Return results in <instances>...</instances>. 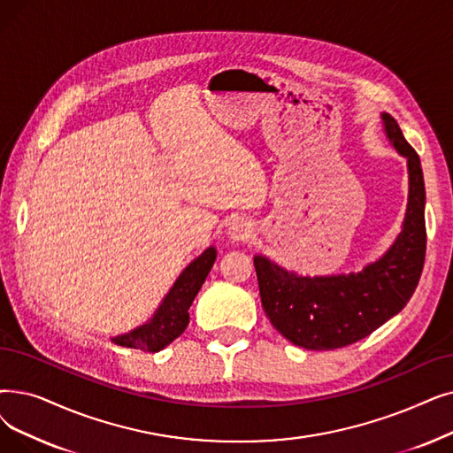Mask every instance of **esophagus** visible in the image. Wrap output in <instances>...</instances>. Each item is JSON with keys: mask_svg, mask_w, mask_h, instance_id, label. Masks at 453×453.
Wrapping results in <instances>:
<instances>
[{"mask_svg": "<svg viewBox=\"0 0 453 453\" xmlns=\"http://www.w3.org/2000/svg\"><path fill=\"white\" fill-rule=\"evenodd\" d=\"M227 233H229V237L234 242H246V241H250L253 231H251V224L248 220L237 219V220H233L229 224V231Z\"/></svg>", "mask_w": 453, "mask_h": 453, "instance_id": "esophagus-1", "label": "esophagus"}]
</instances>
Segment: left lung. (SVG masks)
I'll return each mask as SVG.
<instances>
[{
    "instance_id": "8db88e82",
    "label": "left lung",
    "mask_w": 453,
    "mask_h": 453,
    "mask_svg": "<svg viewBox=\"0 0 453 453\" xmlns=\"http://www.w3.org/2000/svg\"><path fill=\"white\" fill-rule=\"evenodd\" d=\"M385 131L407 157L409 202L396 242L359 273L300 278L266 257L253 259L261 302L272 326L305 349H337L368 337L398 314L415 292L426 259V188L418 153L390 114Z\"/></svg>"
}]
</instances>
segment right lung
Returning <instances> with one entry per match:
<instances>
[{
	"instance_id": "add662e5",
	"label": "right lung",
	"mask_w": 453,
	"mask_h": 453,
	"mask_svg": "<svg viewBox=\"0 0 453 453\" xmlns=\"http://www.w3.org/2000/svg\"><path fill=\"white\" fill-rule=\"evenodd\" d=\"M216 259L214 248L205 250L198 259L192 261L173 283L161 307L157 309L153 319L136 327L127 335L114 337L112 342L124 348H134L142 351H159L178 339L188 326V309L202 288L207 273Z\"/></svg>"
}]
</instances>
